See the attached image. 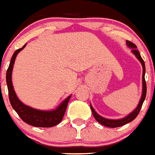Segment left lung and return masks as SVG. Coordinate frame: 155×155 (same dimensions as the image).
Returning a JSON list of instances; mask_svg holds the SVG:
<instances>
[{
	"label": "left lung",
	"mask_w": 155,
	"mask_h": 155,
	"mask_svg": "<svg viewBox=\"0 0 155 155\" xmlns=\"http://www.w3.org/2000/svg\"><path fill=\"white\" fill-rule=\"evenodd\" d=\"M126 44L127 45L130 47V48H133L132 49V51L134 54L136 55V57L137 58L139 59V61H140L141 64L143 65V93H142V97H141V99L140 101V103L137 106V107L134 110V111L132 113H130V115L126 116V118H122V119H118V120H113V119H107V118H104L103 117L100 116V115H98L96 111H94V109L93 108L92 106L91 105V111H92L93 115H94V118L100 124L103 125L104 126H107V127H110V128H115V127H119V126H124V125L127 124L129 122H130L131 121H133L134 119H135L136 117L139 114L140 111L141 109V107L143 105V103L144 101L145 97H146V94H147V85H146V81H145V64L144 61L143 60V58H141L140 54L139 51L137 49V46L134 44V43L130 42L129 40L126 41Z\"/></svg>",
	"instance_id": "left-lung-1"
}]
</instances>
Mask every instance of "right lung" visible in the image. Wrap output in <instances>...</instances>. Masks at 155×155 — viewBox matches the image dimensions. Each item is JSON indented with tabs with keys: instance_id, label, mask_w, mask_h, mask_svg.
<instances>
[{
	"instance_id": "right-lung-1",
	"label": "right lung",
	"mask_w": 155,
	"mask_h": 155,
	"mask_svg": "<svg viewBox=\"0 0 155 155\" xmlns=\"http://www.w3.org/2000/svg\"><path fill=\"white\" fill-rule=\"evenodd\" d=\"M25 45L26 44L15 51L12 58L11 59L8 68L7 70L6 81L8 90L9 101L15 111L25 123H28L35 127H52L61 122L71 96L67 97L58 106L57 109L54 111H40V110L34 109L33 107L25 105L18 100L13 88L12 82V72L13 65L16 56L18 52L21 51L25 48Z\"/></svg>"
}]
</instances>
